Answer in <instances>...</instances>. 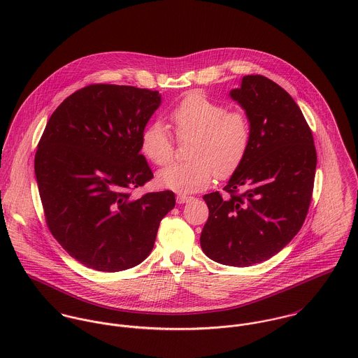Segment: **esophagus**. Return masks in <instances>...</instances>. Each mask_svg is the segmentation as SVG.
I'll return each mask as SVG.
<instances>
[{
  "label": "esophagus",
  "mask_w": 358,
  "mask_h": 358,
  "mask_svg": "<svg viewBox=\"0 0 358 358\" xmlns=\"http://www.w3.org/2000/svg\"><path fill=\"white\" fill-rule=\"evenodd\" d=\"M189 199L191 198L187 196V195H177V203H178V204H184V203H187Z\"/></svg>",
  "instance_id": "esophagus-1"
}]
</instances>
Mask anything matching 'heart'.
Returning a JSON list of instances; mask_svg holds the SVG:
<instances>
[{
    "label": "heart",
    "mask_w": 358,
    "mask_h": 358,
    "mask_svg": "<svg viewBox=\"0 0 358 358\" xmlns=\"http://www.w3.org/2000/svg\"><path fill=\"white\" fill-rule=\"evenodd\" d=\"M178 140H191L188 162L173 163L157 174L160 188L192 194L210 185L214 174H232L244 160L251 143V124L243 113L227 107L200 92H189L170 111ZM144 155L158 166L173 158V138L160 120L147 124L141 133Z\"/></svg>",
    "instance_id": "obj_1"
}]
</instances>
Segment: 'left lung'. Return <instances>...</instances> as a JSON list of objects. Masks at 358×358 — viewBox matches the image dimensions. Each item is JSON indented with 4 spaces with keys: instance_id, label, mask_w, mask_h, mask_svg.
Wrapping results in <instances>:
<instances>
[{
    "instance_id": "8db88e82",
    "label": "left lung",
    "mask_w": 358,
    "mask_h": 358,
    "mask_svg": "<svg viewBox=\"0 0 358 358\" xmlns=\"http://www.w3.org/2000/svg\"><path fill=\"white\" fill-rule=\"evenodd\" d=\"M229 96L250 120L251 143L224 188L229 196H203L208 220L200 245L218 264L251 266L276 255L303 225L317 154L301 108L273 80L245 76Z\"/></svg>"
}]
</instances>
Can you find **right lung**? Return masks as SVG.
I'll list each match as a JSON object with an SVG mask.
<instances>
[{"mask_svg":"<svg viewBox=\"0 0 358 358\" xmlns=\"http://www.w3.org/2000/svg\"><path fill=\"white\" fill-rule=\"evenodd\" d=\"M159 92L90 85L69 96L41 137L34 170L49 231L82 265L120 272L152 251L171 191L134 198L154 174L141 133L159 108Z\"/></svg>","mask_w":358,"mask_h":358,"instance_id":"add662e5","label":"right lung"}]
</instances>
